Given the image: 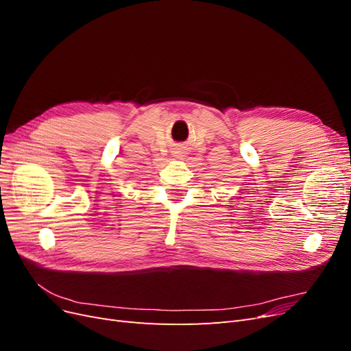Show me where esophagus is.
<instances>
[{
  "mask_svg": "<svg viewBox=\"0 0 351 351\" xmlns=\"http://www.w3.org/2000/svg\"><path fill=\"white\" fill-rule=\"evenodd\" d=\"M174 158H177V159H182L183 156H184V154H183V151H174Z\"/></svg>",
  "mask_w": 351,
  "mask_h": 351,
  "instance_id": "obj_1",
  "label": "esophagus"
}]
</instances>
